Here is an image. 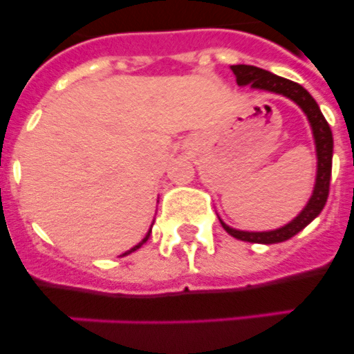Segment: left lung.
Listing matches in <instances>:
<instances>
[{
  "instance_id": "1",
  "label": "left lung",
  "mask_w": 354,
  "mask_h": 354,
  "mask_svg": "<svg viewBox=\"0 0 354 354\" xmlns=\"http://www.w3.org/2000/svg\"><path fill=\"white\" fill-rule=\"evenodd\" d=\"M232 72L236 74V81L239 86H250L252 90H261V92H270L283 95L287 99L298 104L303 113L306 115V120L310 124L312 136L315 143V156H317V174H315V184L312 196L308 198L303 211L299 212L294 220L274 230H266V232H248V230H237V228L228 227L227 223L220 220L221 227L236 239L248 241V243H261V245H273V243H282L290 239L298 232H301L306 225L315 220L319 212L323 211L328 200L331 179V158H333V136L328 126L326 118L323 117L319 104L314 97L303 88L301 84L294 81L280 77L277 74L264 68L253 67V65H232Z\"/></svg>"
}]
</instances>
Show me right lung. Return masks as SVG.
Instances as JSON below:
<instances>
[{
  "mask_svg": "<svg viewBox=\"0 0 354 354\" xmlns=\"http://www.w3.org/2000/svg\"><path fill=\"white\" fill-rule=\"evenodd\" d=\"M150 232H152V230H149V232H147V236H145V237H143V239H142V241H140L138 245H136V246H133V248H131V250H127V252H126V253H122V257H124V255H129V253H133V252H136V250H138V248H140V246H142V245H143V243H147V239H149V237H150Z\"/></svg>",
  "mask_w": 354,
  "mask_h": 354,
  "instance_id": "add662e5",
  "label": "right lung"
}]
</instances>
